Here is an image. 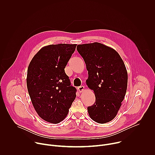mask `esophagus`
<instances>
[{"label": "esophagus", "mask_w": 155, "mask_h": 155, "mask_svg": "<svg viewBox=\"0 0 155 155\" xmlns=\"http://www.w3.org/2000/svg\"><path fill=\"white\" fill-rule=\"evenodd\" d=\"M78 91L80 92V93H82V92H83V91L85 90V87H84V86H79L78 88Z\"/></svg>", "instance_id": "34e87169"}]
</instances>
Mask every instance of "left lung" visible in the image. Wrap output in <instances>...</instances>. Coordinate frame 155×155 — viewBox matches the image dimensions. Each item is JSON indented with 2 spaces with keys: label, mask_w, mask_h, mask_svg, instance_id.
<instances>
[{
  "label": "left lung",
  "mask_w": 155,
  "mask_h": 155,
  "mask_svg": "<svg viewBox=\"0 0 155 155\" xmlns=\"http://www.w3.org/2000/svg\"><path fill=\"white\" fill-rule=\"evenodd\" d=\"M88 71L86 84L94 91L96 102L87 107L90 118L104 124L117 116L127 90V72L120 54L98 42L78 45Z\"/></svg>",
  "instance_id": "obj_1"
}]
</instances>
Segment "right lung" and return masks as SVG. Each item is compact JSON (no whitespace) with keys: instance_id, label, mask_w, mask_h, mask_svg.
<instances>
[{"instance_id":"1","label":"right lung","mask_w":155,"mask_h":155,"mask_svg":"<svg viewBox=\"0 0 155 155\" xmlns=\"http://www.w3.org/2000/svg\"><path fill=\"white\" fill-rule=\"evenodd\" d=\"M76 46L60 43L43 47L29 63L28 93L36 112L47 122L62 121L76 97L77 90L64 71Z\"/></svg>"}]
</instances>
